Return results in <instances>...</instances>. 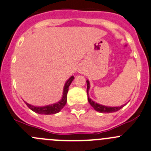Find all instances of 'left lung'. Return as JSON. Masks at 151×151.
Wrapping results in <instances>:
<instances>
[{"instance_id":"8db88e82","label":"left lung","mask_w":151,"mask_h":151,"mask_svg":"<svg viewBox=\"0 0 151 151\" xmlns=\"http://www.w3.org/2000/svg\"><path fill=\"white\" fill-rule=\"evenodd\" d=\"M87 83V95H88V101L90 104V105L92 106L95 110L98 111V112H102V113H111V112H115L116 111H118L119 109H122L123 106H124L126 104L124 105H122L121 106H106L101 105V104H98V103H95V101H93L91 98L88 97V91H89L90 88V83L89 81L88 80H86Z\"/></svg>"}]
</instances>
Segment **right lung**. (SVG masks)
Instances as JSON below:
<instances>
[{"instance_id": "add662e5", "label": "right lung", "mask_w": 151, "mask_h": 151, "mask_svg": "<svg viewBox=\"0 0 151 151\" xmlns=\"http://www.w3.org/2000/svg\"><path fill=\"white\" fill-rule=\"evenodd\" d=\"M74 79V76H71L68 80L66 81L65 83L64 88H63V97L62 99L60 101H58L56 104H50V105L45 106H35L29 104L28 103L25 102L28 107L33 110V112H36V113L41 114V115H52V114H56L57 112H60L62 109L65 106L67 102V94L68 91V87L69 86L71 85V82Z\"/></svg>"}]
</instances>
